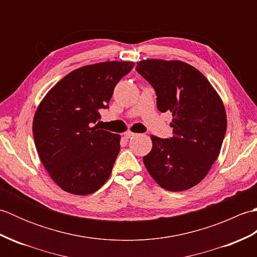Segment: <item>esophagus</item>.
<instances>
[{"label": "esophagus", "instance_id": "34e87169", "mask_svg": "<svg viewBox=\"0 0 257 257\" xmlns=\"http://www.w3.org/2000/svg\"><path fill=\"white\" fill-rule=\"evenodd\" d=\"M123 136H124L125 139H132V138L135 137L136 134H134V133H132V132H127V133L123 134Z\"/></svg>", "mask_w": 257, "mask_h": 257}]
</instances>
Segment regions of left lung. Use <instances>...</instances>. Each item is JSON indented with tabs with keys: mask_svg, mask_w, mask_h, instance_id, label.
<instances>
[{
	"mask_svg": "<svg viewBox=\"0 0 257 257\" xmlns=\"http://www.w3.org/2000/svg\"><path fill=\"white\" fill-rule=\"evenodd\" d=\"M136 69L155 88L158 109L173 117L172 138L151 136L147 170L168 191L192 188L219 157L227 123L223 101L204 75L184 62L145 59Z\"/></svg>",
	"mask_w": 257,
	"mask_h": 257,
	"instance_id": "8db88e82",
	"label": "left lung"
}]
</instances>
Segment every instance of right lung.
I'll return each instance as SVG.
<instances>
[{
  "instance_id": "obj_1",
  "label": "right lung",
  "mask_w": 257,
  "mask_h": 257,
  "mask_svg": "<svg viewBox=\"0 0 257 257\" xmlns=\"http://www.w3.org/2000/svg\"><path fill=\"white\" fill-rule=\"evenodd\" d=\"M134 62L87 65L65 76L43 98L33 119L40 159L59 188L87 195L110 177L120 150V136L96 123L108 108L114 86Z\"/></svg>"
}]
</instances>
